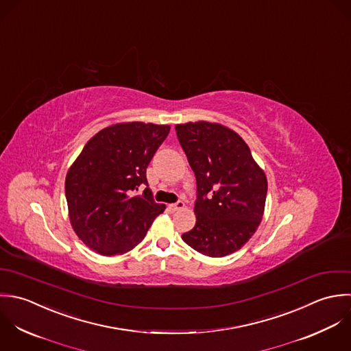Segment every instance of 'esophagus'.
Segmentation results:
<instances>
[{
    "label": "esophagus",
    "instance_id": "1",
    "mask_svg": "<svg viewBox=\"0 0 351 351\" xmlns=\"http://www.w3.org/2000/svg\"><path fill=\"white\" fill-rule=\"evenodd\" d=\"M169 208H170L171 211H178V210L185 208V203H184V202H177V203H174V204H170Z\"/></svg>",
    "mask_w": 351,
    "mask_h": 351
}]
</instances>
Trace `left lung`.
Returning a JSON list of instances; mask_svg holds the SVG:
<instances>
[{
    "label": "left lung",
    "mask_w": 351,
    "mask_h": 351,
    "mask_svg": "<svg viewBox=\"0 0 351 351\" xmlns=\"http://www.w3.org/2000/svg\"><path fill=\"white\" fill-rule=\"evenodd\" d=\"M176 132L197 185L196 225L182 239L210 257L234 253L263 219L267 177L242 137L221 123H180Z\"/></svg>",
    "instance_id": "1"
}]
</instances>
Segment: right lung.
I'll return each mask as SVG.
<instances>
[{
	"instance_id": "add662e5",
	"label": "right lung",
	"mask_w": 351,
	"mask_h": 351,
	"mask_svg": "<svg viewBox=\"0 0 351 351\" xmlns=\"http://www.w3.org/2000/svg\"><path fill=\"white\" fill-rule=\"evenodd\" d=\"M169 125L116 123L98 132L68 170L65 196L77 237L104 256L122 254L143 241L166 208L155 203L145 171ZM147 188L133 197L138 186Z\"/></svg>"
}]
</instances>
